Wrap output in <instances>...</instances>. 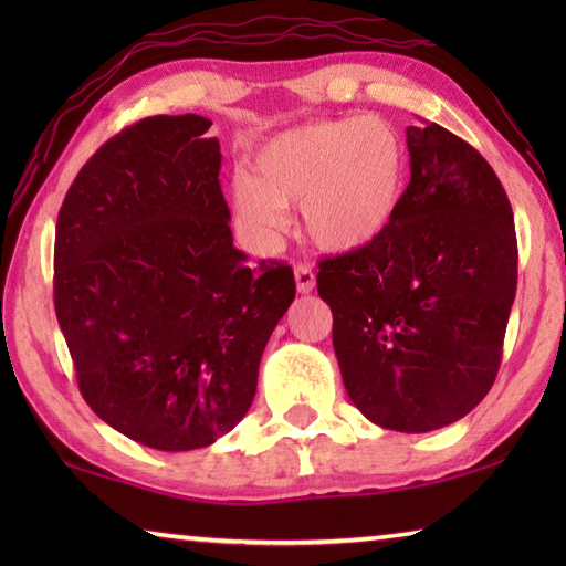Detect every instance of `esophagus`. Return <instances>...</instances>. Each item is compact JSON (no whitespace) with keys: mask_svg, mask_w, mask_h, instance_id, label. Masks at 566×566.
Segmentation results:
<instances>
[{"mask_svg":"<svg viewBox=\"0 0 566 566\" xmlns=\"http://www.w3.org/2000/svg\"><path fill=\"white\" fill-rule=\"evenodd\" d=\"M294 280H296V292L300 294H310L314 290V272L310 264H296Z\"/></svg>","mask_w":566,"mask_h":566,"instance_id":"obj_1","label":"esophagus"}]
</instances>
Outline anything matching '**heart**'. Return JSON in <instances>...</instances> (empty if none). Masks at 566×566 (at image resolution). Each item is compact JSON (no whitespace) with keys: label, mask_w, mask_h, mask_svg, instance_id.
<instances>
[{"label":"heart","mask_w":566,"mask_h":566,"mask_svg":"<svg viewBox=\"0 0 566 566\" xmlns=\"http://www.w3.org/2000/svg\"><path fill=\"white\" fill-rule=\"evenodd\" d=\"M409 191V155L395 124L379 117L306 122L254 151L249 177L232 181V209L262 239L300 207L306 237L334 254L377 244Z\"/></svg>","instance_id":"b5f03b06"}]
</instances>
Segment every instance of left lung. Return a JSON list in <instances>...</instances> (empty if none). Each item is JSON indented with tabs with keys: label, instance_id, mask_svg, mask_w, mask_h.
<instances>
[{
	"label": "left lung",
	"instance_id": "left-lung-1",
	"mask_svg": "<svg viewBox=\"0 0 566 566\" xmlns=\"http://www.w3.org/2000/svg\"><path fill=\"white\" fill-rule=\"evenodd\" d=\"M409 191L377 244L319 264L347 395L364 417L421 434L492 389L516 294L506 191L474 147L439 124L407 127Z\"/></svg>",
	"mask_w": 566,
	"mask_h": 566
}]
</instances>
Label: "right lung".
Segmentation results:
<instances>
[{"instance_id":"right-lung-1","label":"right lung","mask_w":566,"mask_h":566,"mask_svg":"<svg viewBox=\"0 0 566 566\" xmlns=\"http://www.w3.org/2000/svg\"><path fill=\"white\" fill-rule=\"evenodd\" d=\"M199 114L149 117L97 149L56 219L54 310L94 415L159 452L214 444L254 401L294 300L290 264H247Z\"/></svg>"}]
</instances>
